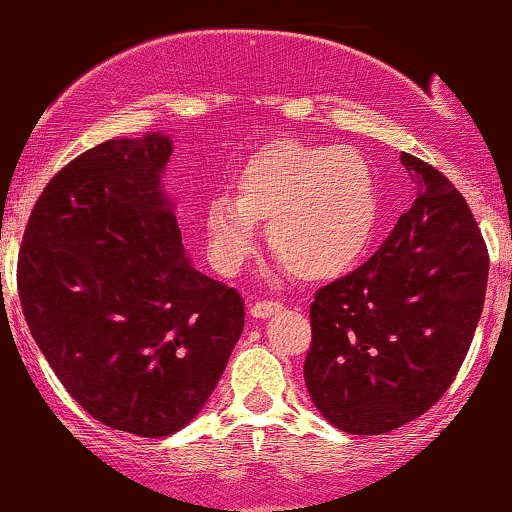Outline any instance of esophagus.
<instances>
[{"mask_svg": "<svg viewBox=\"0 0 512 512\" xmlns=\"http://www.w3.org/2000/svg\"><path fill=\"white\" fill-rule=\"evenodd\" d=\"M281 308H284V305H281L279 301H257L250 305V313H252V317H272L279 313Z\"/></svg>", "mask_w": 512, "mask_h": 512, "instance_id": "34e87169", "label": "esophagus"}]
</instances>
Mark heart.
<instances>
[{
	"instance_id": "b5f03b06",
	"label": "heart",
	"mask_w": 512,
	"mask_h": 512,
	"mask_svg": "<svg viewBox=\"0 0 512 512\" xmlns=\"http://www.w3.org/2000/svg\"><path fill=\"white\" fill-rule=\"evenodd\" d=\"M380 219V195L366 158L351 149L284 142L245 163L236 197H214L204 211L209 257L236 274L257 248V223L293 274L330 281L368 250Z\"/></svg>"
}]
</instances>
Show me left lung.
Instances as JSON below:
<instances>
[{
    "instance_id": "1",
    "label": "left lung",
    "mask_w": 512,
    "mask_h": 512,
    "mask_svg": "<svg viewBox=\"0 0 512 512\" xmlns=\"http://www.w3.org/2000/svg\"><path fill=\"white\" fill-rule=\"evenodd\" d=\"M416 199L356 272L310 305L305 387L339 431L380 436L428 411L455 380L481 317L489 252L457 187L402 154Z\"/></svg>"
}]
</instances>
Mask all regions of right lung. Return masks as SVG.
<instances>
[{
    "label": "right lung",
    "mask_w": 512,
    "mask_h": 512,
    "mask_svg": "<svg viewBox=\"0 0 512 512\" xmlns=\"http://www.w3.org/2000/svg\"><path fill=\"white\" fill-rule=\"evenodd\" d=\"M168 134L108 139L45 185L19 252L35 344L93 419L142 438L190 424L243 334L236 289L197 272L161 175Z\"/></svg>",
    "instance_id": "obj_1"
}]
</instances>
